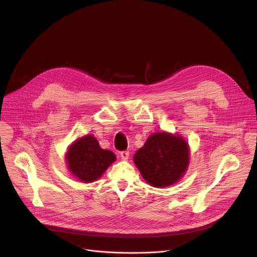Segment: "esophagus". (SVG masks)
Returning <instances> with one entry per match:
<instances>
[{"mask_svg":"<svg viewBox=\"0 0 257 257\" xmlns=\"http://www.w3.org/2000/svg\"><path fill=\"white\" fill-rule=\"evenodd\" d=\"M120 157H121V159L124 160V161L128 160V158H129V152H128V151H123V152H121V153H120Z\"/></svg>","mask_w":257,"mask_h":257,"instance_id":"34e87169","label":"esophagus"}]
</instances>
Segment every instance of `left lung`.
I'll list each match as a JSON object with an SVG mask.
<instances>
[{
	"instance_id": "8db88e82",
	"label": "left lung",
	"mask_w": 257,
	"mask_h": 257,
	"mask_svg": "<svg viewBox=\"0 0 257 257\" xmlns=\"http://www.w3.org/2000/svg\"><path fill=\"white\" fill-rule=\"evenodd\" d=\"M134 163L145 181L154 187L174 184L185 173L189 163L186 141L170 133H156L134 156Z\"/></svg>"
}]
</instances>
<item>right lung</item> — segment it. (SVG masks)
Returning a JSON list of instances; mask_svg holds the SVG:
<instances>
[{
    "mask_svg": "<svg viewBox=\"0 0 257 257\" xmlns=\"http://www.w3.org/2000/svg\"><path fill=\"white\" fill-rule=\"evenodd\" d=\"M66 159L70 172L80 181L89 183L102 175L116 161V156L111 151L102 150L92 135H87L73 142Z\"/></svg>",
    "mask_w": 257,
    "mask_h": 257,
    "instance_id": "obj_1",
    "label": "right lung"
}]
</instances>
